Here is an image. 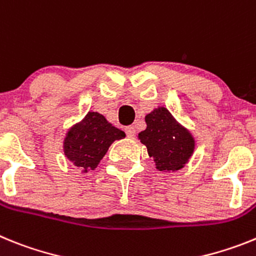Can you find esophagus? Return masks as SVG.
<instances>
[{
  "mask_svg": "<svg viewBox=\"0 0 256 256\" xmlns=\"http://www.w3.org/2000/svg\"><path fill=\"white\" fill-rule=\"evenodd\" d=\"M125 131H126V135H128V138H134V135H135L134 126H128V128H125Z\"/></svg>",
  "mask_w": 256,
  "mask_h": 256,
  "instance_id": "esophagus-1",
  "label": "esophagus"
}]
</instances>
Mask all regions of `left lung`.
<instances>
[{"mask_svg":"<svg viewBox=\"0 0 256 256\" xmlns=\"http://www.w3.org/2000/svg\"><path fill=\"white\" fill-rule=\"evenodd\" d=\"M146 128L138 138L153 157L160 171H178L190 161L194 150V139L179 125L165 106H158L146 116Z\"/></svg>","mask_w":256,"mask_h":256,"instance_id":"8db88e82","label":"left lung"}]
</instances>
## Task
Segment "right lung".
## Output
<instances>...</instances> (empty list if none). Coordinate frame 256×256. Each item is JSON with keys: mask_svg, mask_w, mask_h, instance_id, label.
I'll use <instances>...</instances> for the list:
<instances>
[{"mask_svg": "<svg viewBox=\"0 0 256 256\" xmlns=\"http://www.w3.org/2000/svg\"><path fill=\"white\" fill-rule=\"evenodd\" d=\"M125 138V132L106 121L103 114L88 112L64 139V154L73 165L88 172L94 170L110 144Z\"/></svg>", "mask_w": 256, "mask_h": 256, "instance_id": "1", "label": "right lung"}]
</instances>
